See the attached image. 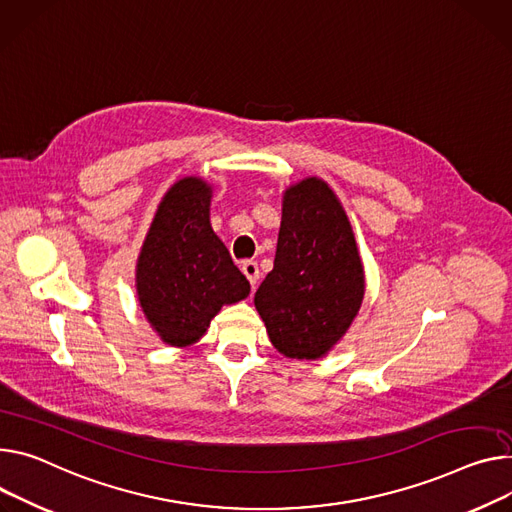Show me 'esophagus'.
Returning a JSON list of instances; mask_svg holds the SVG:
<instances>
[{"label": "esophagus", "instance_id": "esophagus-1", "mask_svg": "<svg viewBox=\"0 0 512 512\" xmlns=\"http://www.w3.org/2000/svg\"><path fill=\"white\" fill-rule=\"evenodd\" d=\"M242 272L246 274V279L252 283V287H256V281L260 277V270H258V264L254 260H246L242 262Z\"/></svg>", "mask_w": 512, "mask_h": 512}]
</instances>
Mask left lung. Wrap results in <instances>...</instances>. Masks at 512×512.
Returning <instances> with one entry per match:
<instances>
[{
    "label": "left lung",
    "mask_w": 512,
    "mask_h": 512,
    "mask_svg": "<svg viewBox=\"0 0 512 512\" xmlns=\"http://www.w3.org/2000/svg\"><path fill=\"white\" fill-rule=\"evenodd\" d=\"M363 299L365 266L336 192L318 176L287 186L274 268L254 295L272 346L289 359H324Z\"/></svg>",
    "instance_id": "left-lung-1"
}]
</instances>
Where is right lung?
<instances>
[{
	"mask_svg": "<svg viewBox=\"0 0 512 512\" xmlns=\"http://www.w3.org/2000/svg\"><path fill=\"white\" fill-rule=\"evenodd\" d=\"M213 186L199 176L176 180L157 205L135 268L143 316L162 342H199L223 305L250 295L211 227Z\"/></svg>",
	"mask_w": 512,
	"mask_h": 512,
	"instance_id": "1",
	"label": "right lung"
}]
</instances>
